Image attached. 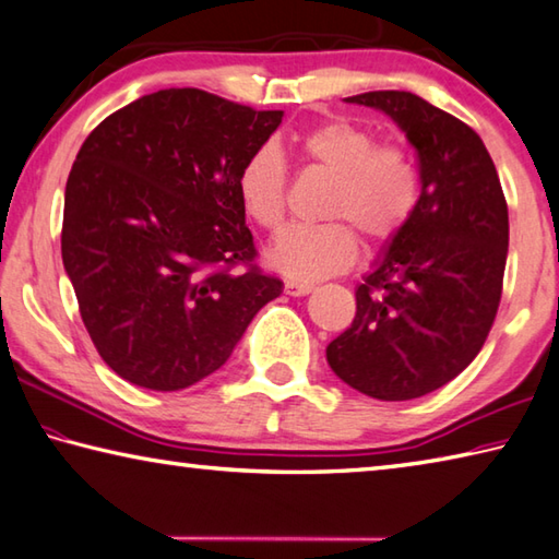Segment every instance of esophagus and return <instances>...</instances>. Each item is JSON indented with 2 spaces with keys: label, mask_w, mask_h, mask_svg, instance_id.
Listing matches in <instances>:
<instances>
[{
  "label": "esophagus",
  "mask_w": 559,
  "mask_h": 559,
  "mask_svg": "<svg viewBox=\"0 0 559 559\" xmlns=\"http://www.w3.org/2000/svg\"><path fill=\"white\" fill-rule=\"evenodd\" d=\"M283 290H286V296H308V293L312 290V283H302V281H286V286H283Z\"/></svg>",
  "instance_id": "esophagus-1"
}]
</instances>
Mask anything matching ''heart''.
<instances>
[{
	"mask_svg": "<svg viewBox=\"0 0 559 559\" xmlns=\"http://www.w3.org/2000/svg\"><path fill=\"white\" fill-rule=\"evenodd\" d=\"M288 148L314 170L332 176L324 195V225L290 227L266 251L273 269L296 281H318L349 269L357 259V231L369 245L393 239L413 217L420 178L411 151L377 144L369 127L328 119L286 136ZM245 215L269 231L286 219L288 168L273 146L251 151L237 176Z\"/></svg>",
	"mask_w": 559,
	"mask_h": 559,
	"instance_id": "obj_1",
	"label": "heart"
}]
</instances>
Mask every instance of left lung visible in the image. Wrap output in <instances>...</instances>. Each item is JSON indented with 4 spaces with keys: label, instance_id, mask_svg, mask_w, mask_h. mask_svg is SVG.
<instances>
[{
    "label": "left lung",
    "instance_id": "left-lung-1",
    "mask_svg": "<svg viewBox=\"0 0 559 559\" xmlns=\"http://www.w3.org/2000/svg\"><path fill=\"white\" fill-rule=\"evenodd\" d=\"M347 103L381 109L418 154L420 198L357 288V314L328 364L359 393L411 401L438 391L484 347L503 290L509 207L484 141L403 90Z\"/></svg>",
    "mask_w": 559,
    "mask_h": 559
}]
</instances>
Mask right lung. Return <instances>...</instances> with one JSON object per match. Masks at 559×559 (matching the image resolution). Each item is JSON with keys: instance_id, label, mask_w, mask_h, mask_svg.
<instances>
[{"instance_id": "add662e5", "label": "right lung", "mask_w": 559, "mask_h": 559, "mask_svg": "<svg viewBox=\"0 0 559 559\" xmlns=\"http://www.w3.org/2000/svg\"><path fill=\"white\" fill-rule=\"evenodd\" d=\"M281 119L170 87L117 109L80 146L60 251L90 340L117 377L188 389L281 296L283 283L253 263L237 195L241 164Z\"/></svg>"}]
</instances>
